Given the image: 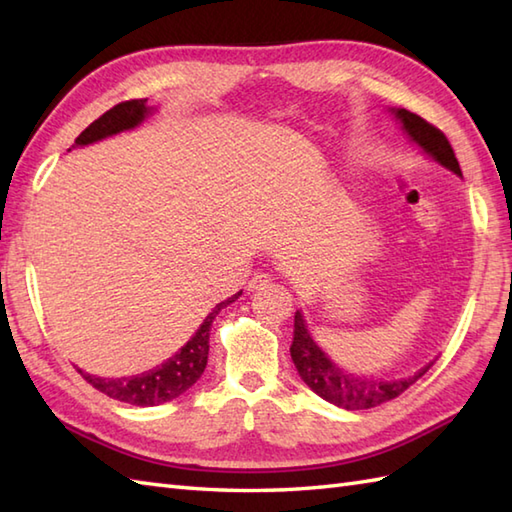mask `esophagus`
Listing matches in <instances>:
<instances>
[{"mask_svg":"<svg viewBox=\"0 0 512 512\" xmlns=\"http://www.w3.org/2000/svg\"><path fill=\"white\" fill-rule=\"evenodd\" d=\"M270 284V275H266V273H255L253 277H250V281H248V292H255V290H262V288H266Z\"/></svg>","mask_w":512,"mask_h":512,"instance_id":"obj_1","label":"esophagus"}]
</instances>
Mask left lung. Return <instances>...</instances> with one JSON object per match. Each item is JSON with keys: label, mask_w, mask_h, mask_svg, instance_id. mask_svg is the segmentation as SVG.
<instances>
[{"label": "left lung", "mask_w": 512, "mask_h": 512, "mask_svg": "<svg viewBox=\"0 0 512 512\" xmlns=\"http://www.w3.org/2000/svg\"><path fill=\"white\" fill-rule=\"evenodd\" d=\"M389 112L394 114V118L402 127V132L407 134V138L422 151L424 156L431 158L433 162H438L440 167L451 171L453 176L462 178L460 162L455 158L447 136H444L440 129L429 125L418 114L402 110V107H389ZM290 356L301 380L314 391V394L347 411L369 409L400 396L402 391L409 389L420 376L427 374L429 367L433 365L431 361L424 367H420L413 376L394 378V380L358 376V374L347 372V369H343L341 365H336L332 358L321 350L319 343L312 339V334L308 332V323L303 319L301 310L295 312V339H292V345H290Z\"/></svg>", "instance_id": "1"}]
</instances>
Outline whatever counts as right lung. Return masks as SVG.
I'll list each match as a JSON object with an SVG mask.
<instances>
[{
  "label": "right lung",
  "mask_w": 512,
  "mask_h": 512,
  "mask_svg": "<svg viewBox=\"0 0 512 512\" xmlns=\"http://www.w3.org/2000/svg\"><path fill=\"white\" fill-rule=\"evenodd\" d=\"M154 114H156V107L147 105V99L118 103L110 112H105L101 118H96L88 129H83L79 138L74 140L72 147H88V145L99 143V140L112 138L116 134L132 132V129L143 125L147 118ZM239 295H242V290L235 292L233 297L217 303V306L206 314V319L202 321L200 328L195 330L191 339L184 343L171 358H167L165 363L156 365L154 369H147V372L136 374V376H121V378L94 376V374L83 372V369H79V374L88 380L92 387L103 391L105 396L127 402V405L154 407L178 398L180 394H184V391L198 383V378L202 376L206 367V361H209V334H211L209 330L215 314L222 308H226L228 303L239 299Z\"/></svg>",
  "instance_id": "obj_1"
}]
</instances>
